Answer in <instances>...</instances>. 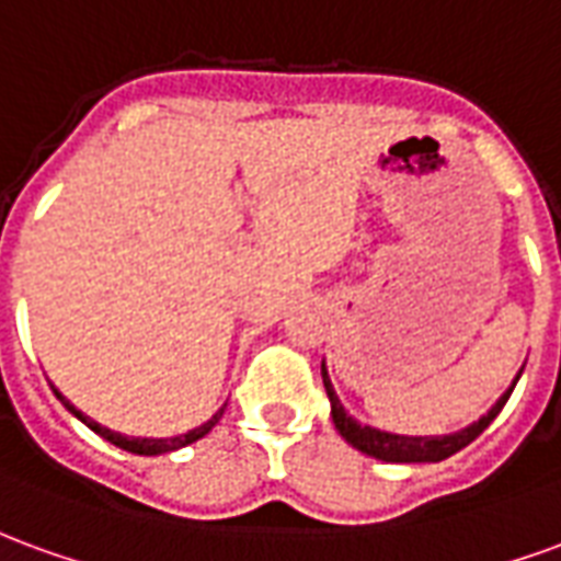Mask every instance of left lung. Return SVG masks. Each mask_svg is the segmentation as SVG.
I'll list each match as a JSON object with an SVG mask.
<instances>
[{
	"mask_svg": "<svg viewBox=\"0 0 561 561\" xmlns=\"http://www.w3.org/2000/svg\"><path fill=\"white\" fill-rule=\"evenodd\" d=\"M523 367L514 376V382H511L505 391H502V398L493 403L488 410V415H481L472 424H466L460 431L454 433H439V436H400V433H388L379 431V427H370V424H362L358 419H353L346 407L337 398V391L331 386L329 379V367L322 362V386H325V394H329L331 403V421H334V427L341 433L346 443L358 448L367 457H376V460H386V463H439L445 457H451L460 448L478 439L481 433L488 431V424L496 419L502 407H505V400L511 398V391L517 386V379H520Z\"/></svg>",
	"mask_w": 561,
	"mask_h": 561,
	"instance_id": "1",
	"label": "left lung"
}]
</instances>
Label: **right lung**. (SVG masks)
Wrapping results in <instances>:
<instances>
[{
  "label": "right lung",
  "instance_id": "right-lung-1",
  "mask_svg": "<svg viewBox=\"0 0 561 561\" xmlns=\"http://www.w3.org/2000/svg\"><path fill=\"white\" fill-rule=\"evenodd\" d=\"M53 394L56 398L62 400V407L68 412H71L73 419H80L89 427V431H95L101 439H107V443H113L116 448H122V451H130V454H142V457H154V454H167V451H179V448H185V445L196 443V439H203L215 424L220 421V415H224V410H227V403L220 407L211 419L206 421V424H199V427H194V431H187L182 433V436H167V439H146V436H125V433H116V431H110V427H104V424H98L95 419H89L85 412H80L77 407H73L71 400H65L62 391H56L53 388Z\"/></svg>",
  "mask_w": 561,
  "mask_h": 561
}]
</instances>
